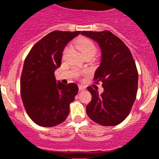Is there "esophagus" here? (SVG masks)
Segmentation results:
<instances>
[{"label": "esophagus", "instance_id": "esophagus-1", "mask_svg": "<svg viewBox=\"0 0 159 159\" xmlns=\"http://www.w3.org/2000/svg\"><path fill=\"white\" fill-rule=\"evenodd\" d=\"M78 88H79L80 91H82V90H84L85 87L83 86V85H81V84H80V85H78Z\"/></svg>", "mask_w": 159, "mask_h": 159}]
</instances>
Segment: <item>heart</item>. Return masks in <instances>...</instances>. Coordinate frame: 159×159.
I'll return each instance as SVG.
<instances>
[{
	"instance_id": "heart-1",
	"label": "heart",
	"mask_w": 159,
	"mask_h": 159,
	"mask_svg": "<svg viewBox=\"0 0 159 159\" xmlns=\"http://www.w3.org/2000/svg\"><path fill=\"white\" fill-rule=\"evenodd\" d=\"M76 47L83 56H85L86 55L94 56L96 52V47L95 44L91 40L86 38H78L76 41ZM66 51H67V48L65 49V52Z\"/></svg>"
}]
</instances>
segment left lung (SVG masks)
<instances>
[{"label":"left lung","instance_id":"8db88e82","mask_svg":"<svg viewBox=\"0 0 159 159\" xmlns=\"http://www.w3.org/2000/svg\"><path fill=\"white\" fill-rule=\"evenodd\" d=\"M81 34L96 41L102 52L94 80L102 83L103 92L99 93L97 87H87L92 94L91 102L86 107L87 115L97 124L115 126L126 118L136 100V63L128 47L110 31H82Z\"/></svg>","mask_w":159,"mask_h":159}]
</instances>
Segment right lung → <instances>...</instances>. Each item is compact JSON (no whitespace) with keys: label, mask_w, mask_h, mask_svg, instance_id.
I'll list each match as a JSON object with an SVG mask.
<instances>
[{"label":"right lung","mask_w":159,"mask_h":159,"mask_svg":"<svg viewBox=\"0 0 159 159\" xmlns=\"http://www.w3.org/2000/svg\"><path fill=\"white\" fill-rule=\"evenodd\" d=\"M81 31H52L33 46L25 59L20 93L26 113L34 123L52 127L66 120L70 103L78 92L75 83L56 82L65 46Z\"/></svg>","instance_id":"add662e5"}]
</instances>
